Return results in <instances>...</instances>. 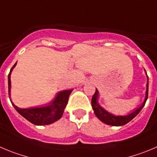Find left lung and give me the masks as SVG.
Wrapping results in <instances>:
<instances>
[{
  "label": "left lung",
  "mask_w": 157,
  "mask_h": 157,
  "mask_svg": "<svg viewBox=\"0 0 157 157\" xmlns=\"http://www.w3.org/2000/svg\"><path fill=\"white\" fill-rule=\"evenodd\" d=\"M148 80H149V78H148ZM148 90H149V80L146 83V98H145L144 102H143V105L139 108L135 110L134 112L130 113L129 115H125V116H117V115H114L112 114L109 113L108 112H107L106 110H105L100 106L98 101V91L96 89L94 94L93 95L91 99V105L94 109V112L95 115L98 117L99 120H101L102 122L105 123L107 125H112V126H121V125H125L128 122H129L131 120H132L136 115L140 113V111L143 109L148 98Z\"/></svg>",
  "instance_id": "8db88e82"
}]
</instances>
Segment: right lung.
Masks as SVG:
<instances>
[{"instance_id": "add662e5", "label": "right lung", "mask_w": 157, "mask_h": 157, "mask_svg": "<svg viewBox=\"0 0 157 157\" xmlns=\"http://www.w3.org/2000/svg\"><path fill=\"white\" fill-rule=\"evenodd\" d=\"M16 64L17 63H14L8 74V94H9L10 98H11V94H10L11 92V74ZM72 90H67L59 92L56 95L53 101H51L49 105L45 107H39V108H20L13 104L11 99L10 100L14 109L25 119L36 125H45L58 121L62 117L64 109L68 102L69 96Z\"/></svg>"}]
</instances>
